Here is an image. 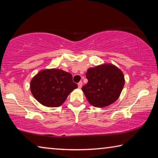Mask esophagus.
I'll list each match as a JSON object with an SVG mask.
<instances>
[{
	"mask_svg": "<svg viewBox=\"0 0 158 158\" xmlns=\"http://www.w3.org/2000/svg\"><path fill=\"white\" fill-rule=\"evenodd\" d=\"M77 85H78V88L81 89L82 87V82H78V84H77Z\"/></svg>",
	"mask_w": 158,
	"mask_h": 158,
	"instance_id": "34e87169",
	"label": "esophagus"
}]
</instances>
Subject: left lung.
Returning <instances> with one entry per match:
<instances>
[{"label": "left lung", "mask_w": 158, "mask_h": 158, "mask_svg": "<svg viewBox=\"0 0 158 158\" xmlns=\"http://www.w3.org/2000/svg\"><path fill=\"white\" fill-rule=\"evenodd\" d=\"M88 82L82 87L89 103L105 107L118 99L125 85L123 72L113 64H103L87 70Z\"/></svg>", "instance_id": "1"}]
</instances>
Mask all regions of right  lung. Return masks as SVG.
<instances>
[{
	"label": "right lung",
	"mask_w": 158,
	"mask_h": 158,
	"mask_svg": "<svg viewBox=\"0 0 158 158\" xmlns=\"http://www.w3.org/2000/svg\"><path fill=\"white\" fill-rule=\"evenodd\" d=\"M77 85L71 73L59 69L41 71L31 81L33 96L41 104L48 107H58Z\"/></svg>",
	"instance_id": "obj_1"
}]
</instances>
